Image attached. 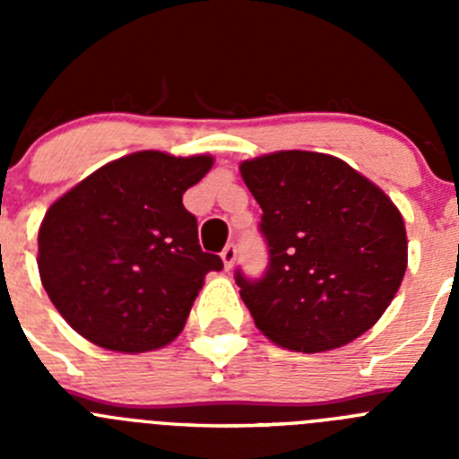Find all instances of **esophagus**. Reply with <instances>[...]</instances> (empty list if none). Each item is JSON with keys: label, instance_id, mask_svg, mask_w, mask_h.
I'll list each match as a JSON object with an SVG mask.
<instances>
[{"label": "esophagus", "instance_id": "obj_1", "mask_svg": "<svg viewBox=\"0 0 459 459\" xmlns=\"http://www.w3.org/2000/svg\"><path fill=\"white\" fill-rule=\"evenodd\" d=\"M221 257H222V264H225V269L227 271L232 269L234 262H237V246H234V243H227L225 248H222Z\"/></svg>", "mask_w": 459, "mask_h": 459}]
</instances>
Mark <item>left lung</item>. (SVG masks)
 Listing matches in <instances>:
<instances>
[{"mask_svg": "<svg viewBox=\"0 0 459 459\" xmlns=\"http://www.w3.org/2000/svg\"><path fill=\"white\" fill-rule=\"evenodd\" d=\"M241 177L262 206L269 246L262 278L234 273L255 326L306 354L375 326L407 271V232L391 197L340 158L315 152L243 160Z\"/></svg>", "mask_w": 459, "mask_h": 459, "instance_id": "left-lung-1", "label": "left lung"}]
</instances>
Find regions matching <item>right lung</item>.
I'll return each instance as SVG.
<instances>
[{
	"instance_id": "add662e5",
	"label": "right lung",
	"mask_w": 459,
	"mask_h": 459,
	"mask_svg": "<svg viewBox=\"0 0 459 459\" xmlns=\"http://www.w3.org/2000/svg\"><path fill=\"white\" fill-rule=\"evenodd\" d=\"M211 156L137 152L103 165L48 209L39 273L50 301L89 342L140 354L184 331L209 271L222 259L197 241L184 193Z\"/></svg>"
}]
</instances>
